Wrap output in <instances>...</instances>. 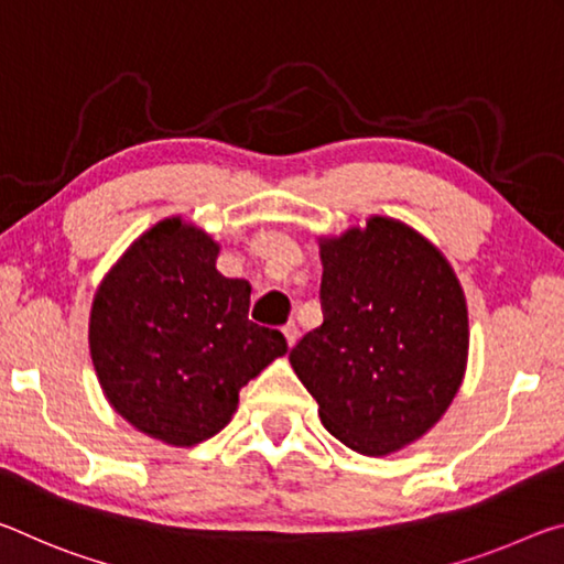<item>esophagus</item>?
I'll list each match as a JSON object with an SVG mask.
<instances>
[{
    "instance_id": "1",
    "label": "esophagus",
    "mask_w": 564,
    "mask_h": 564,
    "mask_svg": "<svg viewBox=\"0 0 564 564\" xmlns=\"http://www.w3.org/2000/svg\"><path fill=\"white\" fill-rule=\"evenodd\" d=\"M282 332H284V337H288V345H290V347L297 345V339H300V327L294 325V322H288V325L282 327Z\"/></svg>"
}]
</instances>
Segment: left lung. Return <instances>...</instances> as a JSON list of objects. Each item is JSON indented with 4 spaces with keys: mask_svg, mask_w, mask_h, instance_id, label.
Returning <instances> with one entry per match:
<instances>
[{
    "mask_svg": "<svg viewBox=\"0 0 564 564\" xmlns=\"http://www.w3.org/2000/svg\"><path fill=\"white\" fill-rule=\"evenodd\" d=\"M319 257L325 322L290 362L332 435L362 455H390L422 437L463 384V288L427 239L387 217L325 239Z\"/></svg>",
    "mask_w": 564,
    "mask_h": 564,
    "instance_id": "8db88e82",
    "label": "left lung"
}]
</instances>
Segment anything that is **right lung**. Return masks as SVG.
<instances>
[{"instance_id": "1", "label": "right lung", "mask_w": 564, "mask_h": 564, "mask_svg": "<svg viewBox=\"0 0 564 564\" xmlns=\"http://www.w3.org/2000/svg\"><path fill=\"white\" fill-rule=\"evenodd\" d=\"M217 242L180 217L127 249L95 294L89 352L101 390L137 430L189 447L227 427L239 390L288 352L249 322L247 280L217 272Z\"/></svg>"}]
</instances>
